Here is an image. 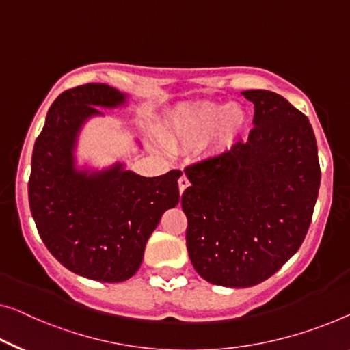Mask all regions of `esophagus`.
<instances>
[{
	"instance_id": "esophagus-1",
	"label": "esophagus",
	"mask_w": 350,
	"mask_h": 350,
	"mask_svg": "<svg viewBox=\"0 0 350 350\" xmlns=\"http://www.w3.org/2000/svg\"><path fill=\"white\" fill-rule=\"evenodd\" d=\"M189 185H190L189 177H187L185 174H182V176L179 177V191H180V195H182V193H184V190H185Z\"/></svg>"
}]
</instances>
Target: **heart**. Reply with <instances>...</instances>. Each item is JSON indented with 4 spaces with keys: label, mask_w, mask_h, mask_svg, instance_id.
Masks as SVG:
<instances>
[{
    "label": "heart",
    "mask_w": 350,
    "mask_h": 350,
    "mask_svg": "<svg viewBox=\"0 0 350 350\" xmlns=\"http://www.w3.org/2000/svg\"><path fill=\"white\" fill-rule=\"evenodd\" d=\"M247 125V113L237 103H201L174 113L170 124L160 130L166 148L195 146L208 137L215 149H225L241 137Z\"/></svg>",
    "instance_id": "obj_1"
}]
</instances>
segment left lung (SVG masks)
<instances>
[{
	"instance_id": "1",
	"label": "left lung",
	"mask_w": 350,
	"mask_h": 350,
	"mask_svg": "<svg viewBox=\"0 0 350 350\" xmlns=\"http://www.w3.org/2000/svg\"><path fill=\"white\" fill-rule=\"evenodd\" d=\"M242 96L254 105L248 139L187 166L191 185L180 200L193 267L226 288L262 283L294 256L321 185L308 118L272 91Z\"/></svg>"
}]
</instances>
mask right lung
<instances>
[{
    "instance_id": "right-lung-1",
    "label": "right lung",
    "mask_w": 350,
    "mask_h": 350,
    "mask_svg": "<svg viewBox=\"0 0 350 350\" xmlns=\"http://www.w3.org/2000/svg\"><path fill=\"white\" fill-rule=\"evenodd\" d=\"M125 96L103 83L58 96L36 139L28 182L29 208L49 252L85 278L119 283L137 273L146 242L165 211L179 202V170L143 177L116 163L100 173L75 168L83 122L96 107L122 105Z\"/></svg>"
}]
</instances>
